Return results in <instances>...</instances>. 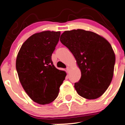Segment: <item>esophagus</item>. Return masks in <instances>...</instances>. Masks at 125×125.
<instances>
[{
  "label": "esophagus",
  "instance_id": "1",
  "mask_svg": "<svg viewBox=\"0 0 125 125\" xmlns=\"http://www.w3.org/2000/svg\"><path fill=\"white\" fill-rule=\"evenodd\" d=\"M71 70V68L69 67H67V68H66V71H67V73H69V72Z\"/></svg>",
  "mask_w": 125,
  "mask_h": 125
}]
</instances>
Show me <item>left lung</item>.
<instances>
[{
    "instance_id": "1",
    "label": "left lung",
    "mask_w": 125,
    "mask_h": 125,
    "mask_svg": "<svg viewBox=\"0 0 125 125\" xmlns=\"http://www.w3.org/2000/svg\"><path fill=\"white\" fill-rule=\"evenodd\" d=\"M60 41L74 55L81 72L74 83L81 97L94 100L109 87L114 72L115 54L109 42L94 32L82 29L65 31Z\"/></svg>"
}]
</instances>
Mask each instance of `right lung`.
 <instances>
[{
    "label": "right lung",
    "instance_id": "right-lung-1",
    "mask_svg": "<svg viewBox=\"0 0 125 125\" xmlns=\"http://www.w3.org/2000/svg\"><path fill=\"white\" fill-rule=\"evenodd\" d=\"M60 31H43L30 36L21 45L16 59L18 78L26 93L40 105L52 102L66 76L54 66L51 55Z\"/></svg>",
    "mask_w": 125,
    "mask_h": 125
}]
</instances>
